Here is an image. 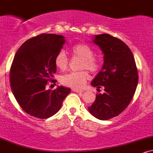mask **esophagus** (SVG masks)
<instances>
[{
	"label": "esophagus",
	"instance_id": "esophagus-1",
	"mask_svg": "<svg viewBox=\"0 0 153 153\" xmlns=\"http://www.w3.org/2000/svg\"><path fill=\"white\" fill-rule=\"evenodd\" d=\"M73 91H74V92H76V93H82V92H83V91H82L79 90V89H76V88H73Z\"/></svg>",
	"mask_w": 153,
	"mask_h": 153
}]
</instances>
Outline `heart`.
I'll return each instance as SVG.
<instances>
[{"mask_svg":"<svg viewBox=\"0 0 153 153\" xmlns=\"http://www.w3.org/2000/svg\"><path fill=\"white\" fill-rule=\"evenodd\" d=\"M71 52L75 57L82 59L80 69L96 73L101 68V62L94 57V52L90 46L83 43H79L71 48ZM54 65L60 71H66L69 65V59L63 51L59 52L54 58ZM90 79V75L85 71L72 72L63 75L61 82L64 85L73 88H81L85 85L87 80Z\"/></svg>","mask_w":153,"mask_h":153,"instance_id":"b5f03b06","label":"heart"}]
</instances>
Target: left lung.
<instances>
[{
    "mask_svg": "<svg viewBox=\"0 0 153 153\" xmlns=\"http://www.w3.org/2000/svg\"><path fill=\"white\" fill-rule=\"evenodd\" d=\"M94 42L104 54L102 69L91 85L104 88L88 107L90 113L100 120L117 117L131 102L138 83L134 57L124 42L108 34L96 35ZM99 90V89H97Z\"/></svg>",
    "mask_w": 153,
    "mask_h": 153,
    "instance_id": "left-lung-1",
    "label": "left lung"
}]
</instances>
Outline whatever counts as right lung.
<instances>
[{
	"mask_svg": "<svg viewBox=\"0 0 153 153\" xmlns=\"http://www.w3.org/2000/svg\"><path fill=\"white\" fill-rule=\"evenodd\" d=\"M65 42L63 36L41 34L26 40L19 47L10 66L11 91L19 106L28 114L47 119L62 106L71 88L58 86L47 89L57 71L54 58Z\"/></svg>",
	"mask_w": 153,
	"mask_h": 153,
	"instance_id": "add662e5",
	"label": "right lung"
}]
</instances>
